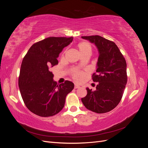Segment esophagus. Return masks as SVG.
I'll return each instance as SVG.
<instances>
[{
    "label": "esophagus",
    "instance_id": "34e87169",
    "mask_svg": "<svg viewBox=\"0 0 148 148\" xmlns=\"http://www.w3.org/2000/svg\"><path fill=\"white\" fill-rule=\"evenodd\" d=\"M80 88V86H78V85L75 84V87H74V88H75V89H78V88Z\"/></svg>",
    "mask_w": 148,
    "mask_h": 148
}]
</instances>
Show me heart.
<instances>
[{"mask_svg":"<svg viewBox=\"0 0 148 148\" xmlns=\"http://www.w3.org/2000/svg\"><path fill=\"white\" fill-rule=\"evenodd\" d=\"M78 48L79 49V51L81 53V54L83 56L85 53H91L92 51V46L88 42H81L78 44ZM72 75L73 79L76 80L77 82H79L80 80L82 79L83 74L80 71L74 69L73 70Z\"/></svg>","mask_w":148,"mask_h":148,"instance_id":"b5f03b06","label":"heart"}]
</instances>
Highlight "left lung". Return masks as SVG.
Returning <instances> with one entry per match:
<instances>
[{"label":"left lung","instance_id":"obj_1","mask_svg":"<svg viewBox=\"0 0 148 148\" xmlns=\"http://www.w3.org/2000/svg\"><path fill=\"white\" fill-rule=\"evenodd\" d=\"M82 38L95 44L99 53L96 73L92 76L93 82H98L96 89L92 91L87 88V95L82 101L94 112H108L122 99L127 83L126 60L113 41L98 35Z\"/></svg>","mask_w":148,"mask_h":148}]
</instances>
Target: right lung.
I'll return each instance as SVG.
<instances>
[{
    "label": "right lung",
    "instance_id": "add662e5",
    "mask_svg": "<svg viewBox=\"0 0 148 148\" xmlns=\"http://www.w3.org/2000/svg\"><path fill=\"white\" fill-rule=\"evenodd\" d=\"M73 37H49L33 44L22 61L18 86L26 107L40 117L55 115L63 109L66 95L74 84L66 81L59 85L53 80L51 67Z\"/></svg>",
    "mask_w": 148,
    "mask_h": 148
}]
</instances>
